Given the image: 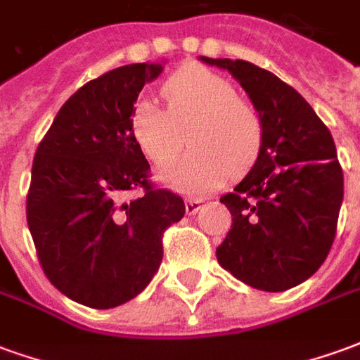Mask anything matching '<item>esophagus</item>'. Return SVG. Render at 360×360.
<instances>
[{"label":"esophagus","mask_w":360,"mask_h":360,"mask_svg":"<svg viewBox=\"0 0 360 360\" xmlns=\"http://www.w3.org/2000/svg\"><path fill=\"white\" fill-rule=\"evenodd\" d=\"M200 206H202V200H198V198H188L187 202H185V210H187L188 216H195L196 212L200 210Z\"/></svg>","instance_id":"obj_1"}]
</instances>
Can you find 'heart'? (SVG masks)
<instances>
[{
    "mask_svg": "<svg viewBox=\"0 0 360 360\" xmlns=\"http://www.w3.org/2000/svg\"><path fill=\"white\" fill-rule=\"evenodd\" d=\"M165 110L152 100L136 103L131 133L154 164L172 162L185 144L193 148L173 162L158 179L185 195H206L233 172H245L262 142V121L252 103L231 82L202 65L188 63L164 82Z\"/></svg>",
    "mask_w": 360,
    "mask_h": 360,
    "instance_id": "b5f03b06",
    "label": "heart"
}]
</instances>
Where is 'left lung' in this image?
Wrapping results in <instances>:
<instances>
[{
    "label": "left lung",
    "instance_id": "1",
    "mask_svg": "<svg viewBox=\"0 0 360 360\" xmlns=\"http://www.w3.org/2000/svg\"><path fill=\"white\" fill-rule=\"evenodd\" d=\"M249 94L262 121L255 165L219 198L231 229L216 249L243 283L278 293L299 285L332 249L343 202V172L328 127L293 86L243 59H212Z\"/></svg>",
    "mask_w": 360,
    "mask_h": 360
}]
</instances>
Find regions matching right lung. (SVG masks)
Wrapping results in <instances>:
<instances>
[{"label":"right lung","mask_w":360,"mask_h":360,"mask_svg":"<svg viewBox=\"0 0 360 360\" xmlns=\"http://www.w3.org/2000/svg\"><path fill=\"white\" fill-rule=\"evenodd\" d=\"M164 63H131L86 82L36 150L27 221L38 260L61 293L90 309L141 293L162 264V233L185 216L181 196L150 187L131 133L136 98ZM136 186L145 195L125 203Z\"/></svg>","instance_id":"1"}]
</instances>
